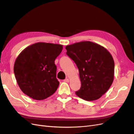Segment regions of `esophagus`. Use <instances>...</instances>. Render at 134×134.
<instances>
[{"label":"esophagus","instance_id":"1","mask_svg":"<svg viewBox=\"0 0 134 134\" xmlns=\"http://www.w3.org/2000/svg\"><path fill=\"white\" fill-rule=\"evenodd\" d=\"M64 82H66V83H69V79L68 78H66V79H65L64 80Z\"/></svg>","mask_w":134,"mask_h":134}]
</instances>
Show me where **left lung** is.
Returning <instances> with one entry per match:
<instances>
[{
  "label": "left lung",
  "mask_w": 134,
  "mask_h": 134,
  "mask_svg": "<svg viewBox=\"0 0 134 134\" xmlns=\"http://www.w3.org/2000/svg\"><path fill=\"white\" fill-rule=\"evenodd\" d=\"M65 48L79 71L82 86L76 95L88 101L100 98L114 79L115 63L111 54L102 46L88 41L67 45Z\"/></svg>",
  "instance_id": "1"
}]
</instances>
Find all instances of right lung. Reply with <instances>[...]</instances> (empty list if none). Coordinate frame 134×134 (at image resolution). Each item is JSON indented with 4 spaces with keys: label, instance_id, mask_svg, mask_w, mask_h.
Wrapping results in <instances>:
<instances>
[{
    "label": "right lung",
    "instance_id": "right-lung-1",
    "mask_svg": "<svg viewBox=\"0 0 134 134\" xmlns=\"http://www.w3.org/2000/svg\"><path fill=\"white\" fill-rule=\"evenodd\" d=\"M62 44L37 42L25 48L16 59L15 79L21 91L36 100H43L57 90L56 58L62 52Z\"/></svg>",
    "mask_w": 134,
    "mask_h": 134
}]
</instances>
